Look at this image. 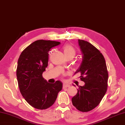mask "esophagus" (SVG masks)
I'll use <instances>...</instances> for the list:
<instances>
[{"label":"esophagus","mask_w":125,"mask_h":125,"mask_svg":"<svg viewBox=\"0 0 125 125\" xmlns=\"http://www.w3.org/2000/svg\"><path fill=\"white\" fill-rule=\"evenodd\" d=\"M69 86V85L68 84H67V83H64L63 84V88H67V87H68Z\"/></svg>","instance_id":"34e87169"}]
</instances>
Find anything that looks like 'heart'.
<instances>
[{
  "label": "heart",
  "mask_w": 125,
  "mask_h": 125,
  "mask_svg": "<svg viewBox=\"0 0 125 125\" xmlns=\"http://www.w3.org/2000/svg\"><path fill=\"white\" fill-rule=\"evenodd\" d=\"M63 50L65 57H70L72 58H73L74 57L75 55V50L73 47L69 45H67L64 46L63 47Z\"/></svg>",
  "instance_id": "heart-1"
}]
</instances>
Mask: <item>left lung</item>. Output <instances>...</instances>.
I'll return each mask as SVG.
<instances>
[{"mask_svg":"<svg viewBox=\"0 0 125 125\" xmlns=\"http://www.w3.org/2000/svg\"><path fill=\"white\" fill-rule=\"evenodd\" d=\"M78 44L83 58L74 75L80 73L81 80L85 85L79 86L72 101L77 109L87 112L96 108L105 95L108 73L105 59L98 49L83 40L78 39Z\"/></svg>","mask_w":125,"mask_h":125,"instance_id":"left-lung-1","label":"left lung"}]
</instances>
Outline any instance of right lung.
<instances>
[{"mask_svg":"<svg viewBox=\"0 0 125 125\" xmlns=\"http://www.w3.org/2000/svg\"><path fill=\"white\" fill-rule=\"evenodd\" d=\"M60 44L55 41L37 40L22 51L18 60L16 75L20 92L25 100L38 109L52 105L62 89L61 81L50 83L42 76L48 64L50 50Z\"/></svg>","mask_w":125,"mask_h":125,"instance_id":"obj_1","label":"right lung"}]
</instances>
